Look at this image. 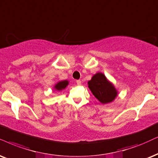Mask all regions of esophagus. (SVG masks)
Wrapping results in <instances>:
<instances>
[{"mask_svg": "<svg viewBox=\"0 0 158 158\" xmlns=\"http://www.w3.org/2000/svg\"><path fill=\"white\" fill-rule=\"evenodd\" d=\"M77 84L78 85H80L81 84V80H77Z\"/></svg>", "mask_w": 158, "mask_h": 158, "instance_id": "obj_1", "label": "esophagus"}]
</instances>
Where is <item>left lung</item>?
<instances>
[{"label": "left lung", "instance_id": "8db88e82", "mask_svg": "<svg viewBox=\"0 0 158 158\" xmlns=\"http://www.w3.org/2000/svg\"><path fill=\"white\" fill-rule=\"evenodd\" d=\"M91 93L103 104L113 102L118 95V91L104 73L98 72L87 82Z\"/></svg>", "mask_w": 158, "mask_h": 158}]
</instances>
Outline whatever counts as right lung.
<instances>
[{
	"mask_svg": "<svg viewBox=\"0 0 158 158\" xmlns=\"http://www.w3.org/2000/svg\"><path fill=\"white\" fill-rule=\"evenodd\" d=\"M69 85V81L67 79L63 81H59L54 85V89L56 91H62L63 89L66 88V87Z\"/></svg>",
	"mask_w": 158,
	"mask_h": 158,
	"instance_id": "add662e5",
	"label": "right lung"
}]
</instances>
